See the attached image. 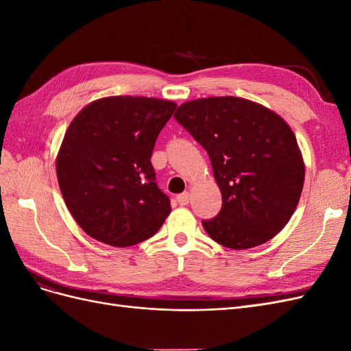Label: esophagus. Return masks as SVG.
<instances>
[{"label": "esophagus", "instance_id": "esophagus-1", "mask_svg": "<svg viewBox=\"0 0 351 351\" xmlns=\"http://www.w3.org/2000/svg\"><path fill=\"white\" fill-rule=\"evenodd\" d=\"M189 200H190V193L189 192H184V193L177 196V202H178L180 205H183V206L189 204Z\"/></svg>", "mask_w": 351, "mask_h": 351}]
</instances>
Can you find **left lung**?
<instances>
[{
	"label": "left lung",
	"instance_id": "obj_1",
	"mask_svg": "<svg viewBox=\"0 0 351 351\" xmlns=\"http://www.w3.org/2000/svg\"><path fill=\"white\" fill-rule=\"evenodd\" d=\"M174 117L205 147L221 190L219 214L202 221L209 237L244 250L278 234L304 183L300 147L282 117L237 97L187 101Z\"/></svg>",
	"mask_w": 351,
	"mask_h": 351
}]
</instances>
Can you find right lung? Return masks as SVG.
Listing matches in <instances>:
<instances>
[{
  "instance_id": "add662e5",
  "label": "right lung",
  "mask_w": 351,
  "mask_h": 351,
  "mask_svg": "<svg viewBox=\"0 0 351 351\" xmlns=\"http://www.w3.org/2000/svg\"><path fill=\"white\" fill-rule=\"evenodd\" d=\"M177 104L145 97H107L70 123L57 155L62 199L92 239L129 247L151 239L171 212L158 189L151 156Z\"/></svg>"
}]
</instances>
